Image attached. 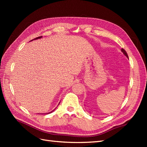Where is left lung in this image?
<instances>
[{"label":"left lung","mask_w":147,"mask_h":147,"mask_svg":"<svg viewBox=\"0 0 147 147\" xmlns=\"http://www.w3.org/2000/svg\"><path fill=\"white\" fill-rule=\"evenodd\" d=\"M121 51H122V52L123 53L124 55L126 56V57H127V58H128V55H127V52H126L125 50L123 49H121Z\"/></svg>","instance_id":"obj_1"}]
</instances>
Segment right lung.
Segmentation results:
<instances>
[{
    "instance_id": "add662e5",
    "label": "right lung",
    "mask_w": 147,
    "mask_h": 147,
    "mask_svg": "<svg viewBox=\"0 0 147 147\" xmlns=\"http://www.w3.org/2000/svg\"><path fill=\"white\" fill-rule=\"evenodd\" d=\"M42 38V36H38V37H37V38H35V39H33V40H31V41H33V40H37V39H40V38ZM59 104H60V102H59ZM56 109V107L54 109V110H53L52 111H51V112H49V113H47V114H50V113H51V112H52L53 111H55V109Z\"/></svg>"
}]
</instances>
